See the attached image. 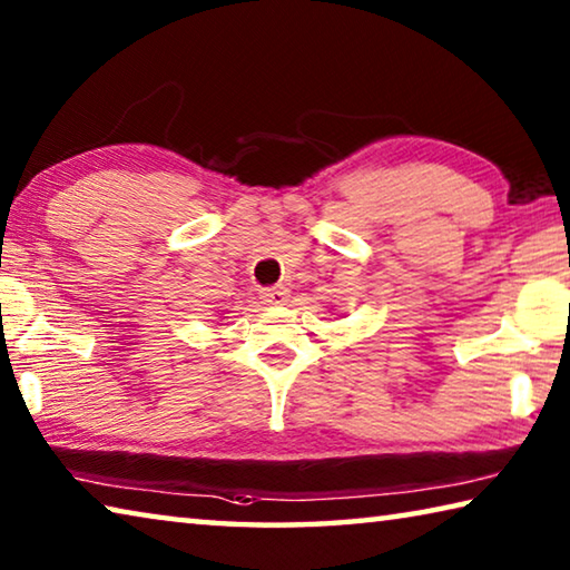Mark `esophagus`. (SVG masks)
Wrapping results in <instances>:
<instances>
[{
    "label": "esophagus",
    "mask_w": 570,
    "mask_h": 570,
    "mask_svg": "<svg viewBox=\"0 0 570 570\" xmlns=\"http://www.w3.org/2000/svg\"><path fill=\"white\" fill-rule=\"evenodd\" d=\"M262 298H264V304H286V298H288V288H286V286L262 288Z\"/></svg>",
    "instance_id": "obj_1"
}]
</instances>
